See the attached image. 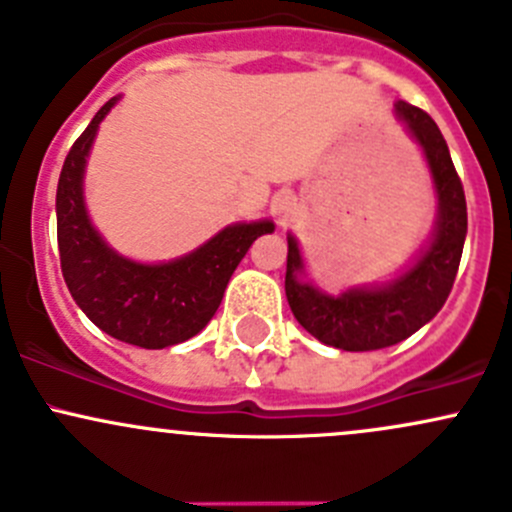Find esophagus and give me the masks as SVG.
<instances>
[{"mask_svg": "<svg viewBox=\"0 0 512 512\" xmlns=\"http://www.w3.org/2000/svg\"><path fill=\"white\" fill-rule=\"evenodd\" d=\"M273 212L278 214V219H283L286 221L288 217H291L293 214V209H295V199H293V194H288V192H278L276 197H273Z\"/></svg>", "mask_w": 512, "mask_h": 512, "instance_id": "1", "label": "esophagus"}]
</instances>
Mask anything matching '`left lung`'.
<instances>
[{
  "instance_id": "left-lung-1",
  "label": "left lung",
  "mask_w": 512,
  "mask_h": 512,
  "mask_svg": "<svg viewBox=\"0 0 512 512\" xmlns=\"http://www.w3.org/2000/svg\"><path fill=\"white\" fill-rule=\"evenodd\" d=\"M394 115L419 145L436 194L434 231L419 256L384 283L325 293L308 278L298 239L288 234L286 298L295 320L345 352L382 350L424 328L449 298L466 241V197L439 125L404 100L394 103Z\"/></svg>"
}]
</instances>
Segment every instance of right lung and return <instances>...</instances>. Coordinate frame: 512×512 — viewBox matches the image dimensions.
Wrapping results in <instances>:
<instances>
[{
  "label": "right lung",
  "instance_id": "obj_1",
  "mask_svg": "<svg viewBox=\"0 0 512 512\" xmlns=\"http://www.w3.org/2000/svg\"><path fill=\"white\" fill-rule=\"evenodd\" d=\"M110 98L83 135L73 142L56 189L61 271L78 308L103 333L145 350H162L207 328L224 298L231 273L261 234H273L271 219L236 221L189 254L142 263L113 249L93 226L83 194L88 155Z\"/></svg>",
  "mask_w": 512,
  "mask_h": 512
}]
</instances>
